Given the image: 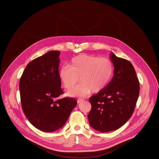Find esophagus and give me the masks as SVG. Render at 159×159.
I'll return each instance as SVG.
<instances>
[{
  "label": "esophagus",
  "instance_id": "esophagus-1",
  "mask_svg": "<svg viewBox=\"0 0 159 159\" xmlns=\"http://www.w3.org/2000/svg\"><path fill=\"white\" fill-rule=\"evenodd\" d=\"M84 100V99H82V98H78V100H77V102H78V103H81V102H82Z\"/></svg>",
  "mask_w": 159,
  "mask_h": 159
}]
</instances>
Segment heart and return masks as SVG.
<instances>
[{
	"mask_svg": "<svg viewBox=\"0 0 159 159\" xmlns=\"http://www.w3.org/2000/svg\"><path fill=\"white\" fill-rule=\"evenodd\" d=\"M114 66L107 57L81 54L72 58L70 66H63L59 71L60 78L67 89H71L79 81L81 83L68 91L70 96H84L103 90L111 80Z\"/></svg>",
	"mask_w": 159,
	"mask_h": 159,
	"instance_id": "obj_1",
	"label": "heart"
}]
</instances>
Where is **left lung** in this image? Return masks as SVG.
I'll list each match as a JSON object with an SVG mask.
<instances>
[{
    "label": "left lung",
    "mask_w": 159,
    "mask_h": 159,
    "mask_svg": "<svg viewBox=\"0 0 159 159\" xmlns=\"http://www.w3.org/2000/svg\"><path fill=\"white\" fill-rule=\"evenodd\" d=\"M110 58L114 75L103 90L89 99L91 109L88 114L91 127L105 133L122 127L132 116L139 95V81L129 61L113 52Z\"/></svg>",
    "instance_id": "obj_1"
}]
</instances>
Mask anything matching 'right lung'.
<instances>
[{"label": "right lung", "mask_w": 159, "mask_h": 159, "mask_svg": "<svg viewBox=\"0 0 159 159\" xmlns=\"http://www.w3.org/2000/svg\"><path fill=\"white\" fill-rule=\"evenodd\" d=\"M59 51L52 50L30 61L19 83L24 113L38 129L54 132L64 125L76 106L74 98L58 99L64 93L59 75Z\"/></svg>", "instance_id": "right-lung-1"}]
</instances>
